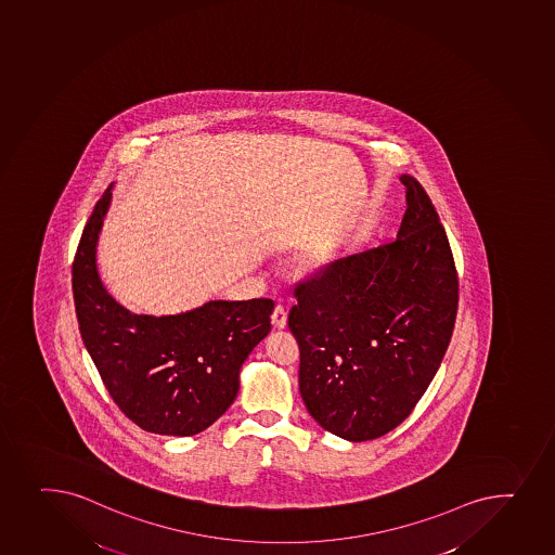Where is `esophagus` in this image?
<instances>
[{
	"label": "esophagus",
	"mask_w": 555,
	"mask_h": 555,
	"mask_svg": "<svg viewBox=\"0 0 555 555\" xmlns=\"http://www.w3.org/2000/svg\"><path fill=\"white\" fill-rule=\"evenodd\" d=\"M286 320H288V312H286L285 307H283V305H275L274 312H272V323H274V327L285 328Z\"/></svg>",
	"instance_id": "1"
}]
</instances>
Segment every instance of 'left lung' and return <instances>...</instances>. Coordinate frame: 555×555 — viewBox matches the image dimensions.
Returning <instances> with one entry per match:
<instances>
[{
    "instance_id": "8db88e82",
    "label": "left lung",
    "mask_w": 555,
    "mask_h": 555,
    "mask_svg": "<svg viewBox=\"0 0 555 555\" xmlns=\"http://www.w3.org/2000/svg\"><path fill=\"white\" fill-rule=\"evenodd\" d=\"M400 181L408 208L397 237L298 283L288 314L305 405L323 429L350 442L382 437L408 418L455 327L450 241L421 182Z\"/></svg>"
}]
</instances>
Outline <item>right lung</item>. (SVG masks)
Here are the masks:
<instances>
[{"label": "right lung", "mask_w": 555, "mask_h": 555, "mask_svg": "<svg viewBox=\"0 0 555 555\" xmlns=\"http://www.w3.org/2000/svg\"><path fill=\"white\" fill-rule=\"evenodd\" d=\"M112 186L94 205L73 261V296L83 345L105 389L144 431L192 437L234 403L240 371L270 333L272 299L208 301L176 315L131 314L107 294L96 243Z\"/></svg>", "instance_id": "obj_1"}]
</instances>
